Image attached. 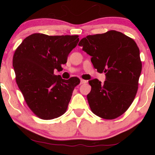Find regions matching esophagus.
Here are the masks:
<instances>
[{"mask_svg": "<svg viewBox=\"0 0 155 155\" xmlns=\"http://www.w3.org/2000/svg\"><path fill=\"white\" fill-rule=\"evenodd\" d=\"M86 82H87L86 80H84V79L80 80V84H84V83H86Z\"/></svg>", "mask_w": 155, "mask_h": 155, "instance_id": "obj_1", "label": "esophagus"}]
</instances>
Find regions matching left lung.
Segmentation results:
<instances>
[{
  "instance_id": "8db88e82",
  "label": "left lung",
  "mask_w": 155,
  "mask_h": 155,
  "mask_svg": "<svg viewBox=\"0 0 155 155\" xmlns=\"http://www.w3.org/2000/svg\"><path fill=\"white\" fill-rule=\"evenodd\" d=\"M79 45L92 57L97 71L106 73L104 84L97 79L89 81L91 91L87 97L91 111L105 120L117 118L128 109L138 91L142 69L138 46L116 31L87 35Z\"/></svg>"
}]
</instances>
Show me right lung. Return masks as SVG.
I'll return each mask as SVG.
<instances>
[{"label":"right lung","instance_id":"add662e5","mask_svg":"<svg viewBox=\"0 0 155 155\" xmlns=\"http://www.w3.org/2000/svg\"><path fill=\"white\" fill-rule=\"evenodd\" d=\"M79 35L33 33L23 40L13 56L16 81L28 107L39 118L52 120L66 111L77 77L63 79L54 75L67 63Z\"/></svg>","mask_w":155,"mask_h":155}]
</instances>
